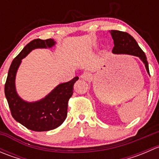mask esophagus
Listing matches in <instances>:
<instances>
[{"mask_svg": "<svg viewBox=\"0 0 159 159\" xmlns=\"http://www.w3.org/2000/svg\"><path fill=\"white\" fill-rule=\"evenodd\" d=\"M81 78L84 80H85V81H88V80H89L90 78H91V74L89 73V72H84V73L81 75Z\"/></svg>", "mask_w": 159, "mask_h": 159, "instance_id": "34e87169", "label": "esophagus"}]
</instances>
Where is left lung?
Instances as JSON below:
<instances>
[{"instance_id":"1","label":"left lung","mask_w":159,"mask_h":159,"mask_svg":"<svg viewBox=\"0 0 159 159\" xmlns=\"http://www.w3.org/2000/svg\"><path fill=\"white\" fill-rule=\"evenodd\" d=\"M110 33L113 38L114 44H115L112 52L116 54H125L139 57L145 65L147 72L149 75L148 63L147 61L146 56L144 51L139 47L134 38L127 32L120 31V30H111Z\"/></svg>"}]
</instances>
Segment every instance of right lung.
I'll return each instance as SVG.
<instances>
[{"instance_id":"add662e5","label":"right lung","mask_w":159,"mask_h":159,"mask_svg":"<svg viewBox=\"0 0 159 159\" xmlns=\"http://www.w3.org/2000/svg\"><path fill=\"white\" fill-rule=\"evenodd\" d=\"M55 41L34 39L28 43L13 60L9 68L4 86V93L13 118L26 127L35 131L53 130L65 121L68 113V102L73 94V86L78 80L75 77L68 82L56 86L44 98L33 102L23 100L17 94L15 78L21 60L34 49L51 48Z\"/></svg>"}]
</instances>
